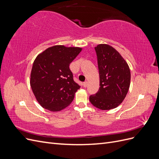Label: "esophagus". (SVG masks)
I'll return each mask as SVG.
<instances>
[{"label":"esophagus","instance_id":"34e87169","mask_svg":"<svg viewBox=\"0 0 159 159\" xmlns=\"http://www.w3.org/2000/svg\"><path fill=\"white\" fill-rule=\"evenodd\" d=\"M83 85H84V88L87 87V85H88V82H87V81H85V82L83 84Z\"/></svg>","mask_w":159,"mask_h":159}]
</instances>
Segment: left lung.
<instances>
[{"label":"left lung","mask_w":159,"mask_h":159,"mask_svg":"<svg viewBox=\"0 0 159 159\" xmlns=\"http://www.w3.org/2000/svg\"><path fill=\"white\" fill-rule=\"evenodd\" d=\"M99 73V89L89 101L102 110L114 109L125 98L131 82V72L127 61L114 48L101 44L95 47Z\"/></svg>","instance_id":"left-lung-1"}]
</instances>
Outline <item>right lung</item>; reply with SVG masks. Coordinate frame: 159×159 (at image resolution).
Segmentation results:
<instances>
[{"mask_svg": "<svg viewBox=\"0 0 159 159\" xmlns=\"http://www.w3.org/2000/svg\"><path fill=\"white\" fill-rule=\"evenodd\" d=\"M81 50L79 47L56 45L36 57L30 83L34 95L43 108L60 111L72 102L80 86L74 81L69 66Z\"/></svg>", "mask_w": 159, "mask_h": 159, "instance_id": "obj_1", "label": "right lung"}]
</instances>
